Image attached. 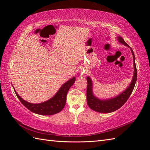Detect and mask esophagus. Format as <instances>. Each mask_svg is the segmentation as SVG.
Wrapping results in <instances>:
<instances>
[{
	"mask_svg": "<svg viewBox=\"0 0 150 150\" xmlns=\"http://www.w3.org/2000/svg\"><path fill=\"white\" fill-rule=\"evenodd\" d=\"M82 73H83V72H82Z\"/></svg>",
	"mask_w": 150,
	"mask_h": 150,
	"instance_id": "esophagus-1",
	"label": "esophagus"
}]
</instances>
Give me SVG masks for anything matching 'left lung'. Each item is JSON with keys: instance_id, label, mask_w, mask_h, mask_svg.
<instances>
[{"instance_id": "obj_1", "label": "left lung", "mask_w": 150, "mask_h": 150, "mask_svg": "<svg viewBox=\"0 0 150 150\" xmlns=\"http://www.w3.org/2000/svg\"><path fill=\"white\" fill-rule=\"evenodd\" d=\"M118 40L121 44H124L129 47V46L127 44L125 41L121 37H117ZM131 49L133 58V66H134V73H133V77L131 84L129 86L124 90L122 93H121L118 96L110 98V99L106 100H100L99 98L95 97L92 91V81L91 79L88 77V86L86 90V98H87V104L88 106L90 107L91 110L103 113H108L113 112L114 111H116L120 108L122 107L124 103L128 100L129 97L131 95L132 91L134 89L135 85L137 81V70L135 61V55L133 53V50Z\"/></svg>"}]
</instances>
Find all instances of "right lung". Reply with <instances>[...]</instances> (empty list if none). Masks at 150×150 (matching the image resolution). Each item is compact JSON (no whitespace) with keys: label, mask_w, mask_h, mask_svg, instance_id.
I'll return each instance as SVG.
<instances>
[{"label":"right lung","mask_w":150,"mask_h":150,"mask_svg":"<svg viewBox=\"0 0 150 150\" xmlns=\"http://www.w3.org/2000/svg\"><path fill=\"white\" fill-rule=\"evenodd\" d=\"M75 81V77H73L65 82L52 98L39 104L28 103L26 100L22 99L16 91H15V92L21 103L33 113L41 115H50L59 113L63 109L66 104L67 93L69 88L74 84Z\"/></svg>","instance_id":"obj_1"}]
</instances>
